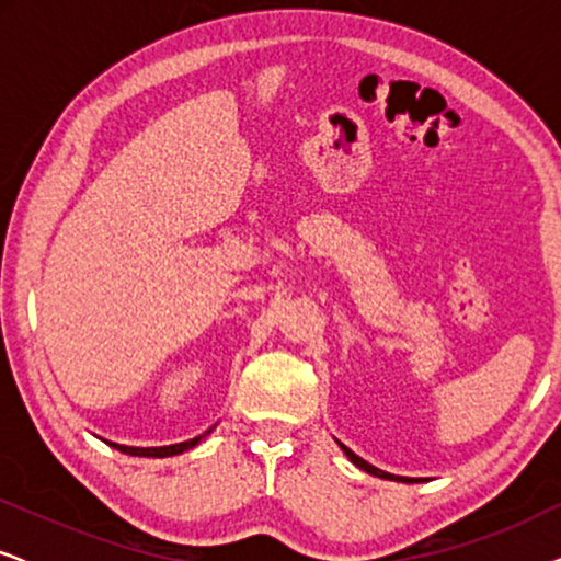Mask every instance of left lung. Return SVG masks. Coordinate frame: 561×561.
Masks as SVG:
<instances>
[{"instance_id": "obj_1", "label": "left lung", "mask_w": 561, "mask_h": 561, "mask_svg": "<svg viewBox=\"0 0 561 561\" xmlns=\"http://www.w3.org/2000/svg\"><path fill=\"white\" fill-rule=\"evenodd\" d=\"M342 447V451L344 455L350 457V462H355L359 470H365V472H370V474H375V478H382V480H398V482H419V480H411V478H398V474H390V472H382V470H378V467H373L370 462H365L363 457H357L355 451H352L350 447H344V444H340Z\"/></svg>"}]
</instances>
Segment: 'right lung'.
<instances>
[{"label": "right lung", "mask_w": 561, "mask_h": 561, "mask_svg": "<svg viewBox=\"0 0 561 561\" xmlns=\"http://www.w3.org/2000/svg\"><path fill=\"white\" fill-rule=\"evenodd\" d=\"M209 432H211V428H209ZM209 432H206V434H209ZM206 434L194 436V439L181 442V444H171V447H125V444H114V442H110V444L114 449L125 451V455H133V457H173V455H181V451H186L191 447H196V444L202 442Z\"/></svg>", "instance_id": "obj_1"}]
</instances>
